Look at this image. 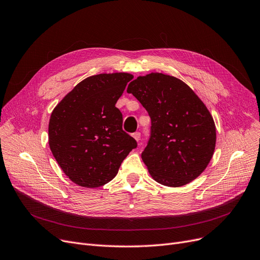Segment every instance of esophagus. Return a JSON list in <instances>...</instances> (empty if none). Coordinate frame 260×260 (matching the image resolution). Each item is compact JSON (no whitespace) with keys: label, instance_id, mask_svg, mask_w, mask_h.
I'll list each match as a JSON object with an SVG mask.
<instances>
[{"label":"esophagus","instance_id":"1","mask_svg":"<svg viewBox=\"0 0 260 260\" xmlns=\"http://www.w3.org/2000/svg\"><path fill=\"white\" fill-rule=\"evenodd\" d=\"M132 137L134 138V140H136L137 142H139V141H140V139H141V133H140V132L133 133V134H132Z\"/></svg>","mask_w":260,"mask_h":260}]
</instances>
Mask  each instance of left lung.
I'll use <instances>...</instances> for the list:
<instances>
[{
	"label": "left lung",
	"instance_id": "1",
	"mask_svg": "<svg viewBox=\"0 0 260 260\" xmlns=\"http://www.w3.org/2000/svg\"><path fill=\"white\" fill-rule=\"evenodd\" d=\"M127 92L151 119L150 139L142 152L151 177L173 188L199 177L216 142L213 118L199 96L181 80L159 72L138 77Z\"/></svg>",
	"mask_w": 260,
	"mask_h": 260
}]
</instances>
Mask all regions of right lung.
Masks as SVG:
<instances>
[{"mask_svg": "<svg viewBox=\"0 0 260 260\" xmlns=\"http://www.w3.org/2000/svg\"><path fill=\"white\" fill-rule=\"evenodd\" d=\"M133 76L100 74L81 81L52 111L49 146L67 177L83 188L111 181L137 141L115 107Z\"/></svg>", "mask_w": 260, "mask_h": 260, "instance_id": "1", "label": "right lung"}]
</instances>
